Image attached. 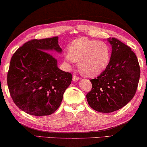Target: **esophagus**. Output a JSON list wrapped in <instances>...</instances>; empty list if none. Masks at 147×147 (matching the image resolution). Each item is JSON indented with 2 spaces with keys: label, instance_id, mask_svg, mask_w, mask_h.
Returning <instances> with one entry per match:
<instances>
[{
  "label": "esophagus",
  "instance_id": "1",
  "mask_svg": "<svg viewBox=\"0 0 147 147\" xmlns=\"http://www.w3.org/2000/svg\"><path fill=\"white\" fill-rule=\"evenodd\" d=\"M79 80V78L78 77V76H76V75H74L73 76V80L74 82H77V81Z\"/></svg>",
  "mask_w": 147,
  "mask_h": 147
}]
</instances>
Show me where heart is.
<instances>
[{"instance_id": "obj_1", "label": "heart", "mask_w": 147, "mask_h": 147, "mask_svg": "<svg viewBox=\"0 0 147 147\" xmlns=\"http://www.w3.org/2000/svg\"><path fill=\"white\" fill-rule=\"evenodd\" d=\"M111 57L110 47L104 41L86 38L74 39L65 53L68 62H78L80 73L87 76H96L108 67Z\"/></svg>"}]
</instances>
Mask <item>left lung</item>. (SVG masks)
<instances>
[{
	"instance_id": "8db88e82",
	"label": "left lung",
	"mask_w": 147,
	"mask_h": 147,
	"mask_svg": "<svg viewBox=\"0 0 147 147\" xmlns=\"http://www.w3.org/2000/svg\"><path fill=\"white\" fill-rule=\"evenodd\" d=\"M111 45L108 67L91 79L92 88L87 94L89 106L102 113H111L128 104L136 93L140 67L136 55L129 46L115 38L107 39Z\"/></svg>"
}]
</instances>
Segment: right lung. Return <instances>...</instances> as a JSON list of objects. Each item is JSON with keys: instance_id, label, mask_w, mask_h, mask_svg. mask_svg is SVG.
Wrapping results in <instances>:
<instances>
[{"instance_id": "add662e5", "label": "right lung", "mask_w": 147, "mask_h": 147, "mask_svg": "<svg viewBox=\"0 0 147 147\" xmlns=\"http://www.w3.org/2000/svg\"><path fill=\"white\" fill-rule=\"evenodd\" d=\"M58 37L32 39L17 49L11 58L7 84L14 104L35 116L49 115L60 106L73 76L59 69L51 53H61Z\"/></svg>"}]
</instances>
